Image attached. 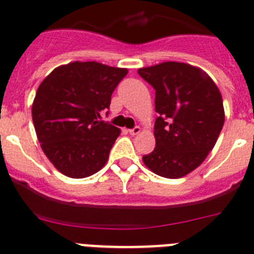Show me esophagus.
<instances>
[{
  "instance_id": "obj_1",
  "label": "esophagus",
  "mask_w": 254,
  "mask_h": 254,
  "mask_svg": "<svg viewBox=\"0 0 254 254\" xmlns=\"http://www.w3.org/2000/svg\"><path fill=\"white\" fill-rule=\"evenodd\" d=\"M140 131H141V128H140L138 126H135L133 128L128 129V132H129V133H131V135H137V133H138V132H140Z\"/></svg>"
}]
</instances>
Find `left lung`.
Segmentation results:
<instances>
[{
    "mask_svg": "<svg viewBox=\"0 0 254 254\" xmlns=\"http://www.w3.org/2000/svg\"><path fill=\"white\" fill-rule=\"evenodd\" d=\"M155 90V148L142 157L162 177L180 179L203 163L225 122L224 104L211 77L189 64L167 62L138 69Z\"/></svg>",
    "mask_w": 254,
    "mask_h": 254,
    "instance_id": "1",
    "label": "left lung"
}]
</instances>
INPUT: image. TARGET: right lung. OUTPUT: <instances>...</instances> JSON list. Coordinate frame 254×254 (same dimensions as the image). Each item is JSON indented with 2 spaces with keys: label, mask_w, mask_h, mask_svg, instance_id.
I'll return each instance as SVG.
<instances>
[{
  "label": "right lung",
  "mask_w": 254,
  "mask_h": 254,
  "mask_svg": "<svg viewBox=\"0 0 254 254\" xmlns=\"http://www.w3.org/2000/svg\"><path fill=\"white\" fill-rule=\"evenodd\" d=\"M127 73L74 62L54 69L40 84L32 106L34 128L43 153L63 175L83 179L105 166L121 131L99 118Z\"/></svg>",
  "instance_id": "add662e5"
}]
</instances>
